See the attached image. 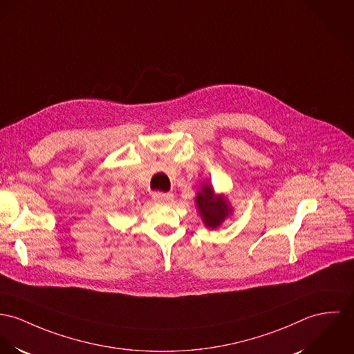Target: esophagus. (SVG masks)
Wrapping results in <instances>:
<instances>
[{"instance_id":"esophagus-1","label":"esophagus","mask_w":354,"mask_h":354,"mask_svg":"<svg viewBox=\"0 0 354 354\" xmlns=\"http://www.w3.org/2000/svg\"><path fill=\"white\" fill-rule=\"evenodd\" d=\"M153 201L160 205H171L174 202V195L172 194H163V192H156L153 194Z\"/></svg>"}]
</instances>
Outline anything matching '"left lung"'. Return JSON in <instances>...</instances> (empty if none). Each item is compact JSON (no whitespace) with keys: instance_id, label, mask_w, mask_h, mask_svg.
Returning <instances> with one entry per match:
<instances>
[{"instance_id":"obj_1","label":"left lung","mask_w":354,"mask_h":354,"mask_svg":"<svg viewBox=\"0 0 354 354\" xmlns=\"http://www.w3.org/2000/svg\"><path fill=\"white\" fill-rule=\"evenodd\" d=\"M199 187L195 195L196 212L206 227L217 229L233 214V206L227 195L217 194L212 183L201 182Z\"/></svg>"}]
</instances>
